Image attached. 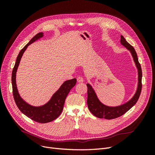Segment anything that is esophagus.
<instances>
[{
    "label": "esophagus",
    "instance_id": "obj_1",
    "mask_svg": "<svg viewBox=\"0 0 155 155\" xmlns=\"http://www.w3.org/2000/svg\"><path fill=\"white\" fill-rule=\"evenodd\" d=\"M77 81H78V82H79V83H81V82H83L84 79H83V78L81 76H78V77L77 78Z\"/></svg>",
    "mask_w": 155,
    "mask_h": 155
}]
</instances>
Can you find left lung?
Instances as JSON below:
<instances>
[{"instance_id":"8db88e82","label":"left lung","mask_w":155,"mask_h":155,"mask_svg":"<svg viewBox=\"0 0 155 155\" xmlns=\"http://www.w3.org/2000/svg\"><path fill=\"white\" fill-rule=\"evenodd\" d=\"M121 43L125 47H126L132 54L134 61L135 62L138 71V85L137 92H136L134 97L129 101L126 104L116 107H107L102 104L97 99L96 95V93L94 91L92 87L87 84V105L88 109L92 112L93 115L99 118H105L107 120H111L117 118L118 117L124 115L129 109H130L137 102L140 97V93L142 91V72L141 65H140L138 59L137 57V52L133 46H131L127 41L124 37L121 35Z\"/></svg>"}]
</instances>
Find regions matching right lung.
Wrapping results in <instances>:
<instances>
[{"label": "right lung", "mask_w": 155, "mask_h": 155, "mask_svg": "<svg viewBox=\"0 0 155 155\" xmlns=\"http://www.w3.org/2000/svg\"><path fill=\"white\" fill-rule=\"evenodd\" d=\"M43 36V34L42 32L37 34L20 51L17 58L15 66H14L13 68L12 83L14 100H15V104L19 110L27 117H28V118L36 121V122L45 124L50 122V121L55 120L61 114L65 100H66V97L70 90L76 85V79L74 78L72 79H70V80L65 81L61 86L59 90L51 97V100L43 106L33 107L28 104L25 101H23L19 94H18L17 88L15 80L17 70L18 64L20 63L22 55L27 48L28 46L34 43L36 40L41 38Z\"/></svg>", "instance_id": "obj_1"}]
</instances>
